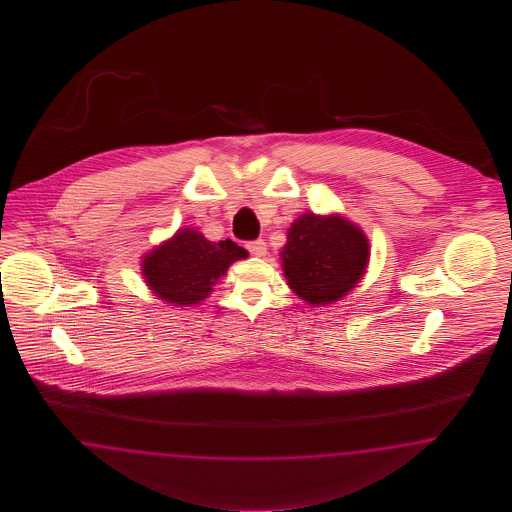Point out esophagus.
Wrapping results in <instances>:
<instances>
[{"instance_id":"obj_1","label":"esophagus","mask_w":512,"mask_h":512,"mask_svg":"<svg viewBox=\"0 0 512 512\" xmlns=\"http://www.w3.org/2000/svg\"><path fill=\"white\" fill-rule=\"evenodd\" d=\"M246 248H248L251 255H255V257H263L264 253H266V242L259 238V240L248 242V244H246Z\"/></svg>"}]
</instances>
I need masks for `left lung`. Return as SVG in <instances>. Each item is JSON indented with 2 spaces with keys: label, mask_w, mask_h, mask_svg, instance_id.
<instances>
[{
  "label": "left lung",
  "mask_w": 512,
  "mask_h": 512,
  "mask_svg": "<svg viewBox=\"0 0 512 512\" xmlns=\"http://www.w3.org/2000/svg\"><path fill=\"white\" fill-rule=\"evenodd\" d=\"M279 255L296 295L313 306H325L347 295L364 276L370 244L357 225L341 216L304 214L287 231Z\"/></svg>",
  "instance_id": "8db88e82"
}]
</instances>
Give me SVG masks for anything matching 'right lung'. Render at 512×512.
Segmentation results:
<instances>
[{
  "label": "right lung",
  "mask_w": 512,
  "mask_h": 512,
  "mask_svg": "<svg viewBox=\"0 0 512 512\" xmlns=\"http://www.w3.org/2000/svg\"><path fill=\"white\" fill-rule=\"evenodd\" d=\"M248 251L233 240L210 242L195 229H182L142 259V276L167 304L191 306L212 293L227 268Z\"/></svg>",
  "instance_id": "1"
}]
</instances>
